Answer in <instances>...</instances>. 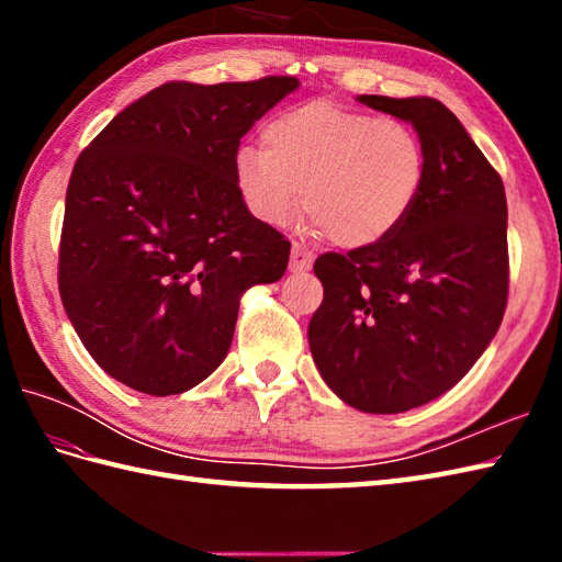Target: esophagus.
Returning <instances> with one entry per match:
<instances>
[{
  "mask_svg": "<svg viewBox=\"0 0 562 562\" xmlns=\"http://www.w3.org/2000/svg\"><path fill=\"white\" fill-rule=\"evenodd\" d=\"M312 262H314L312 250H306L302 244H292V258H290V270L292 272L312 270Z\"/></svg>",
  "mask_w": 562,
  "mask_h": 562,
  "instance_id": "34e87169",
  "label": "esophagus"
}]
</instances>
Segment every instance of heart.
Segmentation results:
<instances>
[{"mask_svg": "<svg viewBox=\"0 0 562 562\" xmlns=\"http://www.w3.org/2000/svg\"><path fill=\"white\" fill-rule=\"evenodd\" d=\"M260 142L262 149L241 147L234 157V186L250 217L288 224L304 195L312 229L348 248L396 232L425 183V147L408 123L326 99L270 117Z\"/></svg>", "mask_w": 562, "mask_h": 562, "instance_id": "obj_1", "label": "heart"}]
</instances>
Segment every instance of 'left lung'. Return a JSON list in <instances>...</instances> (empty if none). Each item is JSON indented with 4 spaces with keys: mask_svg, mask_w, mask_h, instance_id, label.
<instances>
[{
    "mask_svg": "<svg viewBox=\"0 0 562 562\" xmlns=\"http://www.w3.org/2000/svg\"><path fill=\"white\" fill-rule=\"evenodd\" d=\"M425 147L415 207L384 241L314 262L324 302L308 348L330 391L362 413H405L465 376L503 324L509 288L503 178L445 103L360 97Z\"/></svg>",
    "mask_w": 562,
    "mask_h": 562,
    "instance_id": "left-lung-1",
    "label": "left lung"
}]
</instances>
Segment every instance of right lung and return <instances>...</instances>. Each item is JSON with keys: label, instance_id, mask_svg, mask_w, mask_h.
Returning <instances> with one entry per match:
<instances>
[{"label": "right lung", "instance_id": "right-lung-1", "mask_svg": "<svg viewBox=\"0 0 562 562\" xmlns=\"http://www.w3.org/2000/svg\"><path fill=\"white\" fill-rule=\"evenodd\" d=\"M296 87L169 81L79 154L57 284L83 348L121 384L149 396L198 386L229 352L241 294L288 270L290 241L244 207L234 157Z\"/></svg>", "mask_w": 562, "mask_h": 562}]
</instances>
